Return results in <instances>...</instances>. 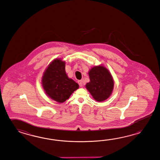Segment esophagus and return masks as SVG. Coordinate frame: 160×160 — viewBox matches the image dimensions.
Instances as JSON below:
<instances>
[{"instance_id": "obj_1", "label": "esophagus", "mask_w": 160, "mask_h": 160, "mask_svg": "<svg viewBox=\"0 0 160 160\" xmlns=\"http://www.w3.org/2000/svg\"><path fill=\"white\" fill-rule=\"evenodd\" d=\"M78 83L80 87H82V80H78Z\"/></svg>"}]
</instances>
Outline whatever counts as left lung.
Wrapping results in <instances>:
<instances>
[{
	"mask_svg": "<svg viewBox=\"0 0 160 160\" xmlns=\"http://www.w3.org/2000/svg\"><path fill=\"white\" fill-rule=\"evenodd\" d=\"M90 82L85 87L94 99L103 102L108 99L114 88V80L112 76L103 66H96L89 71Z\"/></svg>",
	"mask_w": 160,
	"mask_h": 160,
	"instance_id": "1",
	"label": "left lung"
}]
</instances>
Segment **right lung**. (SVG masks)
<instances>
[{
    "label": "right lung",
    "mask_w": 160,
    "mask_h": 160,
    "mask_svg": "<svg viewBox=\"0 0 160 160\" xmlns=\"http://www.w3.org/2000/svg\"><path fill=\"white\" fill-rule=\"evenodd\" d=\"M65 61L61 59L53 61L44 72L42 84L45 92L51 99L63 103L78 88V84L66 74Z\"/></svg>",
    "instance_id": "1"
}]
</instances>
